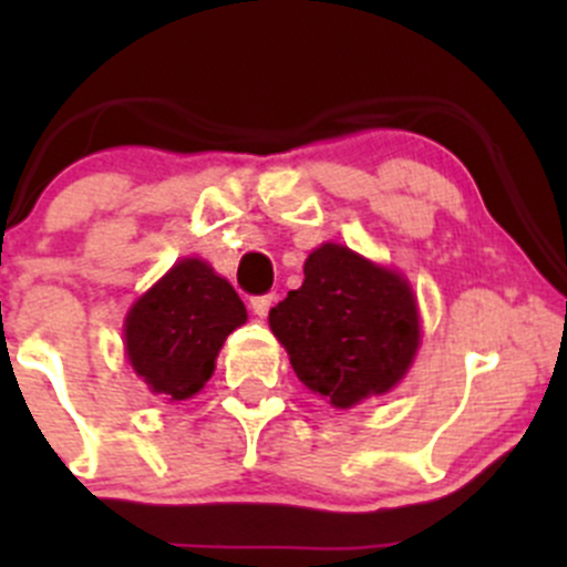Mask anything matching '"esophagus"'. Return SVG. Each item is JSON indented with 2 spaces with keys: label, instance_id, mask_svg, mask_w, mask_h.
Returning a JSON list of instances; mask_svg holds the SVG:
<instances>
[{
  "label": "esophagus",
  "instance_id": "obj_1",
  "mask_svg": "<svg viewBox=\"0 0 567 567\" xmlns=\"http://www.w3.org/2000/svg\"><path fill=\"white\" fill-rule=\"evenodd\" d=\"M271 301H274L271 293H266V296H251L249 307H251V312H255L257 318H266L268 310H271Z\"/></svg>",
  "mask_w": 567,
  "mask_h": 567
}]
</instances>
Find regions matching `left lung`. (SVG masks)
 Listing matches in <instances>:
<instances>
[{
  "instance_id": "obj_1",
  "label": "left lung",
  "mask_w": 567,
  "mask_h": 567,
  "mask_svg": "<svg viewBox=\"0 0 567 567\" xmlns=\"http://www.w3.org/2000/svg\"><path fill=\"white\" fill-rule=\"evenodd\" d=\"M268 323L301 384L337 409L390 392L420 346L409 282L340 244L307 257L305 282L271 307Z\"/></svg>"
}]
</instances>
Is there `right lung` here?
<instances>
[{"label":"right lung","mask_w":567,"mask_h":567,"mask_svg":"<svg viewBox=\"0 0 567 567\" xmlns=\"http://www.w3.org/2000/svg\"><path fill=\"white\" fill-rule=\"evenodd\" d=\"M247 307L227 279L197 257L175 262L125 318V353L153 394L186 400L214 375L227 334Z\"/></svg>","instance_id":"right-lung-1"}]
</instances>
